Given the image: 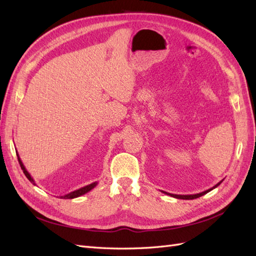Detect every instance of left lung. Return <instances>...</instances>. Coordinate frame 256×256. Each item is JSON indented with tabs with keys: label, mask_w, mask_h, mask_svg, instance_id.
<instances>
[{
	"label": "left lung",
	"mask_w": 256,
	"mask_h": 256,
	"mask_svg": "<svg viewBox=\"0 0 256 256\" xmlns=\"http://www.w3.org/2000/svg\"><path fill=\"white\" fill-rule=\"evenodd\" d=\"M222 182V180L220 181V182H218L215 186H212V188H208V190H206V191H204V192H202V193H198V194H192V195H178V194H170V193H167V192H164V194H167V195H170V196H172V198H180V200H194V198H200V196H203V195H205L206 193H208V192H210L212 190H214L215 188H217L219 184H220Z\"/></svg>",
	"instance_id": "left-lung-1"
}]
</instances>
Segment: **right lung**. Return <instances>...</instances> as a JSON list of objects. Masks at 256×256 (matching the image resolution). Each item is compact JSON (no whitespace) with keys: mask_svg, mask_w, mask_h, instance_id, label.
I'll list each match as a JSON object with an SVG mask.
<instances>
[{"mask_svg":"<svg viewBox=\"0 0 256 256\" xmlns=\"http://www.w3.org/2000/svg\"><path fill=\"white\" fill-rule=\"evenodd\" d=\"M17 158H18V162H20V168H22V170L24 171V174H25V176H27V179H28L29 181H30V182L34 184V186H36L34 180L32 179V176L29 174V172L26 170L25 166H24L20 157L18 156V152H17ZM97 184H98V182H94V183H92V184H88V186H84V188H78V190H76V191H73V192H70V193H68V194H65V195H63V196H60V198H66V200H68V198H80V196L88 193L89 191H92V190L94 186H96Z\"/></svg>","mask_w":256,"mask_h":256,"instance_id":"add662e5","label":"right lung"}]
</instances>
